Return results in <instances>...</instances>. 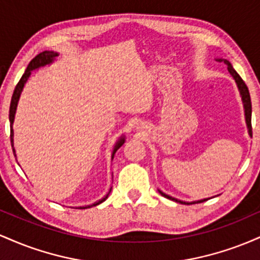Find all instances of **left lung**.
Instances as JSON below:
<instances>
[{"label":"left lung","mask_w":260,"mask_h":260,"mask_svg":"<svg viewBox=\"0 0 260 260\" xmlns=\"http://www.w3.org/2000/svg\"><path fill=\"white\" fill-rule=\"evenodd\" d=\"M219 61H223V63L228 66L229 72L231 73V76L234 77V79L236 80V83H237L238 89H240L241 95H242V101H243V106H244V113H246V122H247V126H248V132H249L250 136H252V103H250V95H249L248 88H247L246 83H244L243 79L241 78L240 74H238L234 70V67H232V64L230 63L228 59H219ZM159 192H160V194L165 197V198L171 199V201H175V202H177V203H181V204H196V203H203V202L208 201V199H203V201H198V202L186 203V202L178 201V199H176V198H172V197L165 194V193H162V192H161V190H159Z\"/></svg>","instance_id":"1"}]
</instances>
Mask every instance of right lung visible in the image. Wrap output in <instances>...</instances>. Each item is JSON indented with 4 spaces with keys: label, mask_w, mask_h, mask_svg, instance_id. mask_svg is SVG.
I'll use <instances>...</instances> for the list:
<instances>
[{
    "label": "right lung",
    "mask_w": 260,
    "mask_h": 260,
    "mask_svg": "<svg viewBox=\"0 0 260 260\" xmlns=\"http://www.w3.org/2000/svg\"><path fill=\"white\" fill-rule=\"evenodd\" d=\"M57 56V52H53V51H44V52H40L39 55L35 56L34 58L31 59L30 63L28 64V67H26L24 74L22 76V78L19 79V82H18V84L16 85V89H14L13 91V95H12V100H11V106H10V122H11V127H12V123H13V120H14V113H16V109H17V104H18V100H19V95L20 92H22V89L23 86H24L26 79L29 78V76H30L31 71L35 70V68H39L41 67V66H45L47 63H51L53 61V58ZM11 143H12V148H13V129L11 128ZM124 143V138L122 137V138L118 140L117 144H116L115 149H113V154L117 151V149H120L122 147V144ZM14 151V149H13ZM112 154V155H113ZM111 192V190H110ZM107 198V196H106ZM106 198H104L103 201H99L98 203H95V204L92 205H88V207H82L79 209H85V208H90V207H95V205L100 204V203H103L105 201Z\"/></svg>",
    "instance_id": "add662e5"
}]
</instances>
